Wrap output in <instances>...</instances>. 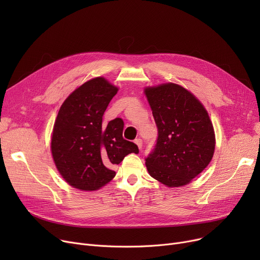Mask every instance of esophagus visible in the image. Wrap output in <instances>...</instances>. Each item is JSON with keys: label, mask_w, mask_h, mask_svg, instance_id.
<instances>
[{"label": "esophagus", "mask_w": 260, "mask_h": 260, "mask_svg": "<svg viewBox=\"0 0 260 260\" xmlns=\"http://www.w3.org/2000/svg\"><path fill=\"white\" fill-rule=\"evenodd\" d=\"M135 143L138 145L139 149H141V148H142V139H140V138H137V139H135Z\"/></svg>", "instance_id": "obj_1"}]
</instances>
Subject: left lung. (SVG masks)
Here are the masks:
<instances>
[{
    "mask_svg": "<svg viewBox=\"0 0 260 260\" xmlns=\"http://www.w3.org/2000/svg\"><path fill=\"white\" fill-rule=\"evenodd\" d=\"M144 93L158 128L157 143L145 158L153 178L169 187L190 182L211 162L215 133L207 109L184 87L166 83Z\"/></svg>",
    "mask_w": 260,
    "mask_h": 260,
    "instance_id": "1",
    "label": "left lung"
}]
</instances>
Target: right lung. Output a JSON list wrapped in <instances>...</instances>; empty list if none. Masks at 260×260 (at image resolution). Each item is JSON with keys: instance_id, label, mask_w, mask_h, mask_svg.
Instances as JSON below:
<instances>
[{"instance_id": "obj_1", "label": "right lung", "mask_w": 260, "mask_h": 260, "mask_svg": "<svg viewBox=\"0 0 260 260\" xmlns=\"http://www.w3.org/2000/svg\"><path fill=\"white\" fill-rule=\"evenodd\" d=\"M118 87L102 78L91 79L63 102L54 122L51 154L64 180L82 190H95L111 181L112 167L138 146L123 139L120 118L102 124L106 108Z\"/></svg>"}]
</instances>
